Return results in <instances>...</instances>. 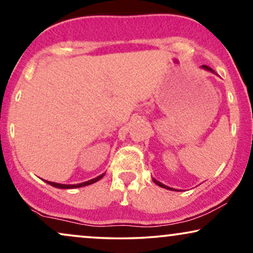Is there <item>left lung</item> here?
<instances>
[{"mask_svg": "<svg viewBox=\"0 0 253 253\" xmlns=\"http://www.w3.org/2000/svg\"><path fill=\"white\" fill-rule=\"evenodd\" d=\"M201 68L204 69V70H207V71H210V72H215V71H213V70H212L211 68H209V66H207V65H202V66H201ZM153 181H154V183L158 184L159 187H162V188H165V189H168V190H175V189H172V188H170V187H167V185L162 184L161 182H159L158 180H155V178H153ZM175 191H176V190H175Z\"/></svg>", "mask_w": 253, "mask_h": 253, "instance_id": "left-lung-1", "label": "left lung"}]
</instances>
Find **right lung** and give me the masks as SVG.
Segmentation results:
<instances>
[{"label":"right lung","instance_id":"add662e5","mask_svg":"<svg viewBox=\"0 0 253 253\" xmlns=\"http://www.w3.org/2000/svg\"><path fill=\"white\" fill-rule=\"evenodd\" d=\"M104 175L105 174H101L95 178H92V180L83 182V183H78V184H60V183H56V182H50V181H45V182H46V183H49L50 185H52V187L60 188V189H73V188H81V187H85V185L94 183V182H97V181L100 180V178H103Z\"/></svg>","mask_w":253,"mask_h":253}]
</instances>
